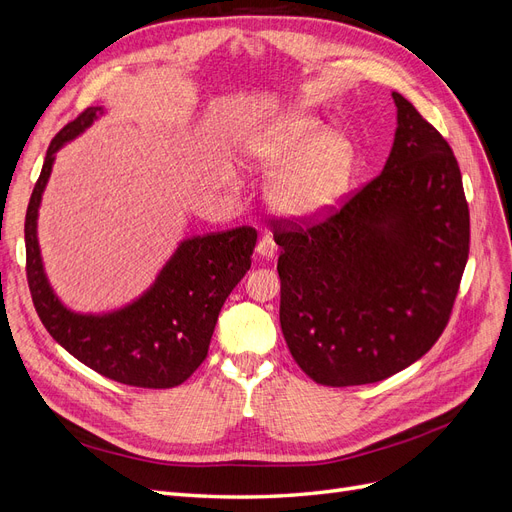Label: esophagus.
<instances>
[{
    "instance_id": "1",
    "label": "esophagus",
    "mask_w": 512,
    "mask_h": 512,
    "mask_svg": "<svg viewBox=\"0 0 512 512\" xmlns=\"http://www.w3.org/2000/svg\"><path fill=\"white\" fill-rule=\"evenodd\" d=\"M256 252H258L260 258H267V260L273 258V256L277 254V245H275L273 237H271V235L262 237V239L258 241V245H256Z\"/></svg>"
}]
</instances>
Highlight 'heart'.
I'll return each mask as SVG.
<instances>
[{"label":"heart","mask_w":512,"mask_h":512,"mask_svg":"<svg viewBox=\"0 0 512 512\" xmlns=\"http://www.w3.org/2000/svg\"><path fill=\"white\" fill-rule=\"evenodd\" d=\"M258 168L273 175L269 198L290 218L314 220L335 209L350 190L356 153L348 138L331 134L305 113H282L247 141Z\"/></svg>","instance_id":"obj_1"}]
</instances>
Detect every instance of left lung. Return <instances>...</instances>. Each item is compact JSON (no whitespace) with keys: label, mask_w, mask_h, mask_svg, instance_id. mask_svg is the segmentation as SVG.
Here are the masks:
<instances>
[{"label":"left lung","mask_w":512,"mask_h":512,"mask_svg":"<svg viewBox=\"0 0 512 512\" xmlns=\"http://www.w3.org/2000/svg\"><path fill=\"white\" fill-rule=\"evenodd\" d=\"M382 173L320 222H273L280 322L292 359L324 386L406 369L438 342L470 252L461 170L444 136L393 91Z\"/></svg>","instance_id":"left-lung-1"}]
</instances>
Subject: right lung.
<instances>
[{"label":"right lung","mask_w":512,"mask_h":512,"mask_svg":"<svg viewBox=\"0 0 512 512\" xmlns=\"http://www.w3.org/2000/svg\"><path fill=\"white\" fill-rule=\"evenodd\" d=\"M104 113L91 106L61 128L46 149L25 215L27 284L34 307L55 342L104 378L141 389H170L207 359L220 309L250 271L256 230L250 226L183 239L141 297L106 314L72 312L44 273L38 209L55 153Z\"/></svg>","instance_id":"add662e5"}]
</instances>
